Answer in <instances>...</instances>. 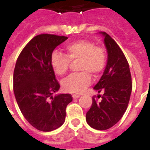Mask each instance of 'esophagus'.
Returning <instances> with one entry per match:
<instances>
[{"label": "esophagus", "mask_w": 150, "mask_h": 150, "mask_svg": "<svg viewBox=\"0 0 150 150\" xmlns=\"http://www.w3.org/2000/svg\"><path fill=\"white\" fill-rule=\"evenodd\" d=\"M72 96H73V98L76 99V98H79V95H77V94H74V95H73Z\"/></svg>", "instance_id": "obj_1"}]
</instances>
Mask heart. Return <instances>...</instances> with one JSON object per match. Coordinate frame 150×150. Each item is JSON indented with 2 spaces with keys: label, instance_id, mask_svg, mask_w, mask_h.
I'll return each mask as SVG.
<instances>
[{
  "label": "heart",
  "instance_id": "1",
  "mask_svg": "<svg viewBox=\"0 0 150 150\" xmlns=\"http://www.w3.org/2000/svg\"><path fill=\"white\" fill-rule=\"evenodd\" d=\"M66 55L55 52L52 55V67L58 75L62 76L68 71L71 62H78V74H71L62 81L64 91L71 93H81L88 86L91 76L98 78L101 75L107 65L105 49L95 46L88 40H79L67 45Z\"/></svg>",
  "mask_w": 150,
  "mask_h": 150
}]
</instances>
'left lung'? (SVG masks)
Returning <instances> with one entry per match:
<instances>
[{
  "label": "left lung",
  "instance_id": "obj_1",
  "mask_svg": "<svg viewBox=\"0 0 150 150\" xmlns=\"http://www.w3.org/2000/svg\"><path fill=\"white\" fill-rule=\"evenodd\" d=\"M108 53L105 71L94 89L102 92L98 98H92V104L86 112V122L91 128L107 130L116 125L126 110L132 89L129 64L116 41L109 34L101 32Z\"/></svg>",
  "mask_w": 150,
  "mask_h": 150
}]
</instances>
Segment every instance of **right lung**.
I'll use <instances>...</instances> for the list:
<instances>
[{
  "label": "right lung",
  "mask_w": 150,
  "mask_h": 150,
  "mask_svg": "<svg viewBox=\"0 0 150 150\" xmlns=\"http://www.w3.org/2000/svg\"><path fill=\"white\" fill-rule=\"evenodd\" d=\"M67 39L42 34L29 41L18 55L13 72V90L24 117L33 127L51 132L64 122L71 94L52 97L60 88L52 67V52Z\"/></svg>",
  "instance_id": "right-lung-1"
}]
</instances>
